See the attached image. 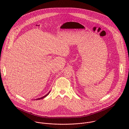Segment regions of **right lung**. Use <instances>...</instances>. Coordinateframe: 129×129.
Masks as SVG:
<instances>
[{"instance_id": "1", "label": "right lung", "mask_w": 129, "mask_h": 129, "mask_svg": "<svg viewBox=\"0 0 129 129\" xmlns=\"http://www.w3.org/2000/svg\"><path fill=\"white\" fill-rule=\"evenodd\" d=\"M50 93V91L49 92L47 93V94H46L45 95H44V96H43V97H42V98H38V99H36V100H41V99H43V98H45L46 96H47L48 94H49V93Z\"/></svg>"}]
</instances>
